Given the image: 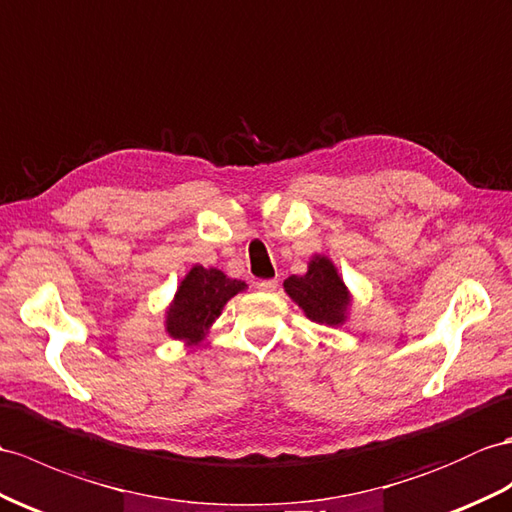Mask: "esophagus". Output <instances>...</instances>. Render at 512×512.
I'll return each instance as SVG.
<instances>
[{"instance_id": "34e87169", "label": "esophagus", "mask_w": 512, "mask_h": 512, "mask_svg": "<svg viewBox=\"0 0 512 512\" xmlns=\"http://www.w3.org/2000/svg\"><path fill=\"white\" fill-rule=\"evenodd\" d=\"M276 286H278V280H260V282H256V289L263 291V293L276 291Z\"/></svg>"}]
</instances>
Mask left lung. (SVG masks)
<instances>
[{"mask_svg": "<svg viewBox=\"0 0 512 512\" xmlns=\"http://www.w3.org/2000/svg\"><path fill=\"white\" fill-rule=\"evenodd\" d=\"M284 293L302 308V313L319 326H345L352 315L354 295L326 254H313L304 276L284 280Z\"/></svg>", "mask_w": 512, "mask_h": 512, "instance_id": "8db88e82", "label": "left lung"}]
</instances>
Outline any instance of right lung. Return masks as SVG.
<instances>
[{"mask_svg": "<svg viewBox=\"0 0 512 512\" xmlns=\"http://www.w3.org/2000/svg\"><path fill=\"white\" fill-rule=\"evenodd\" d=\"M247 289L243 280L228 278L217 267L193 265L180 280L176 295L165 308V332L173 341L197 345L219 319L223 306Z\"/></svg>", "mask_w": 512, "mask_h": 512, "instance_id": "1", "label": "right lung"}]
</instances>
